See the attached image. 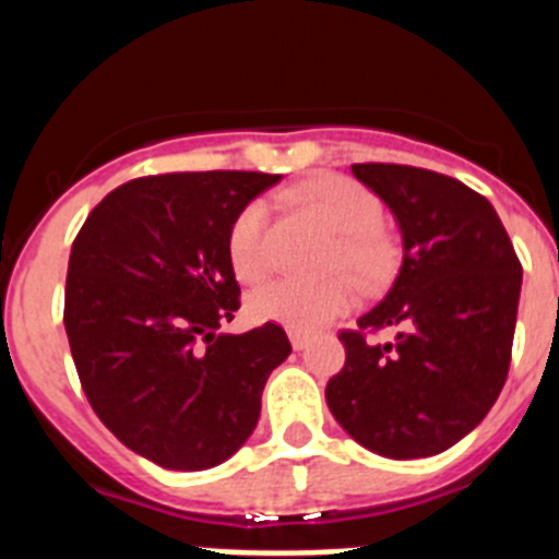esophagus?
<instances>
[{
  "mask_svg": "<svg viewBox=\"0 0 559 559\" xmlns=\"http://www.w3.org/2000/svg\"><path fill=\"white\" fill-rule=\"evenodd\" d=\"M288 338H290V347H294V349H305V347H308L310 335L302 333V330H288Z\"/></svg>",
  "mask_w": 559,
  "mask_h": 559,
  "instance_id": "34e87169",
  "label": "esophagus"
}]
</instances>
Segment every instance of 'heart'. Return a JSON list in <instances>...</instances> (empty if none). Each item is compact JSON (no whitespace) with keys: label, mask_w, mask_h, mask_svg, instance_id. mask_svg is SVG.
<instances>
[{"label":"heart","mask_w":559,"mask_h":559,"mask_svg":"<svg viewBox=\"0 0 559 559\" xmlns=\"http://www.w3.org/2000/svg\"><path fill=\"white\" fill-rule=\"evenodd\" d=\"M294 201L338 235L333 269L349 271L364 285H378L392 274L397 265V243L380 226L383 206L369 187L347 176H316L296 187ZM265 221L269 212L254 201L237 215L229 229V263L246 283L260 280L269 269ZM353 302L355 288L344 276L316 285L299 280H271L249 296V313L257 322L310 333L333 322Z\"/></svg>","instance_id":"obj_1"}]
</instances>
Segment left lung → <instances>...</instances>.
I'll use <instances>...</instances> for the list:
<instances>
[{
	"label": "left lung",
	"mask_w": 559,
	"mask_h": 559,
	"mask_svg": "<svg viewBox=\"0 0 559 559\" xmlns=\"http://www.w3.org/2000/svg\"><path fill=\"white\" fill-rule=\"evenodd\" d=\"M392 210L403 263L389 294L341 333L347 364L324 397L338 426L386 459L437 456L487 417L510 369L523 271L484 195L442 173L353 165ZM397 329L374 345L367 329Z\"/></svg>",
	"instance_id": "8db88e82"
}]
</instances>
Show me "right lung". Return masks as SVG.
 <instances>
[{
	"mask_svg": "<svg viewBox=\"0 0 559 559\" xmlns=\"http://www.w3.org/2000/svg\"><path fill=\"white\" fill-rule=\"evenodd\" d=\"M283 176L165 173L117 187L69 254L63 328L103 426L167 471H210L243 448L280 324L224 333L240 308L229 229Z\"/></svg>",
	"mask_w": 559,
	"mask_h": 559,
	"instance_id": "add662e5",
	"label": "right lung"
}]
</instances>
